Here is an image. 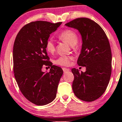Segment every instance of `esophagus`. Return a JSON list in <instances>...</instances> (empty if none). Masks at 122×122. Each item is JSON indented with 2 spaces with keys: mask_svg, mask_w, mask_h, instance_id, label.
<instances>
[{
  "mask_svg": "<svg viewBox=\"0 0 122 122\" xmlns=\"http://www.w3.org/2000/svg\"><path fill=\"white\" fill-rule=\"evenodd\" d=\"M62 70H63L64 73H66V72H67L69 71V69H67V68H62Z\"/></svg>",
  "mask_w": 122,
  "mask_h": 122,
  "instance_id": "esophagus-1",
  "label": "esophagus"
}]
</instances>
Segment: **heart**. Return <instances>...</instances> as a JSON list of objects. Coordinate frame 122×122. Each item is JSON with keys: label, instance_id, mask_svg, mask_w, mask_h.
<instances>
[{"label": "heart", "instance_id": "1", "mask_svg": "<svg viewBox=\"0 0 122 122\" xmlns=\"http://www.w3.org/2000/svg\"><path fill=\"white\" fill-rule=\"evenodd\" d=\"M58 37L59 39L66 43L71 46L76 45L78 41V37L76 33L71 29H65L62 31L58 35ZM45 47L47 51L51 54L54 53L56 50V46L52 39H49L46 41ZM72 59V58L70 56H60L56 60L55 63L61 66H68L70 64V61Z\"/></svg>", "mask_w": 122, "mask_h": 122}]
</instances>
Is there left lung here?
<instances>
[{"mask_svg":"<svg viewBox=\"0 0 122 122\" xmlns=\"http://www.w3.org/2000/svg\"><path fill=\"white\" fill-rule=\"evenodd\" d=\"M79 31L82 47L77 64L85 66V72L72 68V89L80 100L92 102L106 90L112 71V53L109 41L102 28L93 20L78 18L65 24Z\"/></svg>","mask_w":122,"mask_h":122,"instance_id":"8db88e82","label":"left lung"}]
</instances>
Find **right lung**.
I'll return each mask as SVG.
<instances>
[{"label":"right lung","instance_id":"right-lung-1","mask_svg":"<svg viewBox=\"0 0 122 122\" xmlns=\"http://www.w3.org/2000/svg\"><path fill=\"white\" fill-rule=\"evenodd\" d=\"M62 22L37 21L24 25L13 46V71L18 87L28 101L37 105L50 103L56 97L63 71L49 61L46 43ZM51 66L49 72L41 69Z\"/></svg>","mask_w":122,"mask_h":122}]
</instances>
